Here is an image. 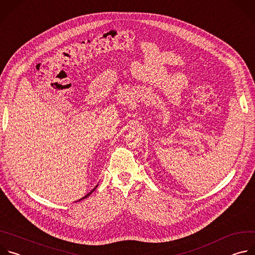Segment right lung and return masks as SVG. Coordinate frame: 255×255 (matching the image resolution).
I'll list each match as a JSON object with an SVG mask.
<instances>
[{
    "mask_svg": "<svg viewBox=\"0 0 255 255\" xmlns=\"http://www.w3.org/2000/svg\"><path fill=\"white\" fill-rule=\"evenodd\" d=\"M97 187H98V185H97V186H96V187H95V188H94V189H93V190H92V191H91V192H90V193H89V194H87V195H86V196H85V197H83V198H82V199H80V200H79V201H82V200H84V199H86V198H88V197H89V196H90V195H91V194H92V193H93V192H94V191H95V190H96V189H97Z\"/></svg>",
    "mask_w": 255,
    "mask_h": 255,
    "instance_id": "add662e5",
    "label": "right lung"
}]
</instances>
